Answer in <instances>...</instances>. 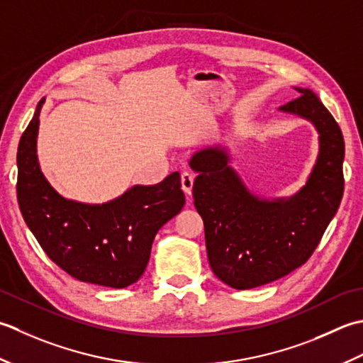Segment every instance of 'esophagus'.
<instances>
[{"label":"esophagus","instance_id":"esophagus-1","mask_svg":"<svg viewBox=\"0 0 363 363\" xmlns=\"http://www.w3.org/2000/svg\"><path fill=\"white\" fill-rule=\"evenodd\" d=\"M192 184H194V175L188 171H184L182 174V188L188 196H191V192H192Z\"/></svg>","mask_w":363,"mask_h":363}]
</instances>
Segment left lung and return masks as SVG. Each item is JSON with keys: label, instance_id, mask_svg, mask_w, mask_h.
Instances as JSON below:
<instances>
[{"label": "left lung", "instance_id": "1", "mask_svg": "<svg viewBox=\"0 0 363 363\" xmlns=\"http://www.w3.org/2000/svg\"><path fill=\"white\" fill-rule=\"evenodd\" d=\"M294 89L301 97L279 111L312 123L320 144L312 172L296 194H254L220 145L205 147L189 160L199 172L192 196L203 219L210 266L214 276L236 290L274 282L304 264L342 202V130L313 91Z\"/></svg>", "mask_w": 363, "mask_h": 363}]
</instances>
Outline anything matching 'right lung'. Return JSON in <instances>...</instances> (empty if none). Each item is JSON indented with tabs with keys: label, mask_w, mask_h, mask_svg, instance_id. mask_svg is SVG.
Instances as JSON below:
<instances>
[{
	"label": "right lung",
	"mask_w": 363,
	"mask_h": 363,
	"mask_svg": "<svg viewBox=\"0 0 363 363\" xmlns=\"http://www.w3.org/2000/svg\"><path fill=\"white\" fill-rule=\"evenodd\" d=\"M39 101L17 152V199L29 230L59 268L81 282L125 288L138 282L150 258L155 235L184 205L180 174L157 184H135L105 203L62 197L37 158Z\"/></svg>",
	"instance_id": "1"
}]
</instances>
